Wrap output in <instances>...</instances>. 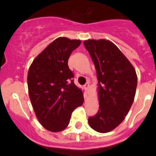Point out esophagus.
I'll use <instances>...</instances> for the list:
<instances>
[{
    "instance_id": "1",
    "label": "esophagus",
    "mask_w": 156,
    "mask_h": 156,
    "mask_svg": "<svg viewBox=\"0 0 156 156\" xmlns=\"http://www.w3.org/2000/svg\"><path fill=\"white\" fill-rule=\"evenodd\" d=\"M89 87H90V84H89V83H87L86 84L84 85V88L87 90V94L89 93Z\"/></svg>"
}]
</instances>
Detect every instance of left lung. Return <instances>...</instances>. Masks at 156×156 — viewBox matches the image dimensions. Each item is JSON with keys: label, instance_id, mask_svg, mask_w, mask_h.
Returning <instances> with one entry per match:
<instances>
[{"label": "left lung", "instance_id": "left-lung-1", "mask_svg": "<svg viewBox=\"0 0 156 156\" xmlns=\"http://www.w3.org/2000/svg\"><path fill=\"white\" fill-rule=\"evenodd\" d=\"M83 44L97 72L99 110L90 117V127L108 133L120 124L133 102L137 76L133 65L118 47L105 39H89Z\"/></svg>", "mask_w": 156, "mask_h": 156}]
</instances>
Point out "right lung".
Listing matches in <instances>:
<instances>
[{
	"label": "right lung",
	"mask_w": 156,
	"mask_h": 156,
	"mask_svg": "<svg viewBox=\"0 0 156 156\" xmlns=\"http://www.w3.org/2000/svg\"><path fill=\"white\" fill-rule=\"evenodd\" d=\"M80 40L58 37L34 58L29 68L30 99L37 119L51 132L62 131L69 123L74 109L83 103V94L72 78L70 55Z\"/></svg>",
	"instance_id": "add662e5"
}]
</instances>
